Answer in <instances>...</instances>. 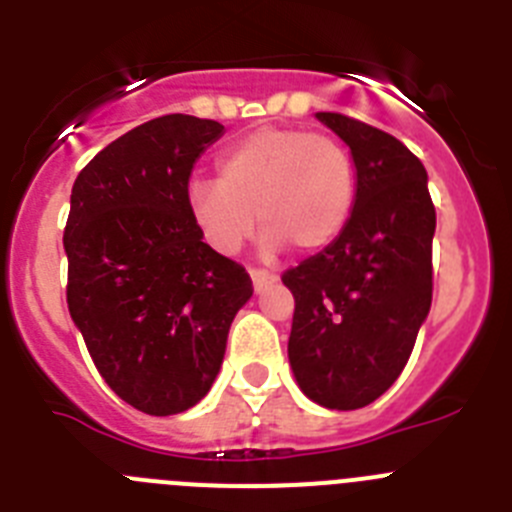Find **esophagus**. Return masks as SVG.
Masks as SVG:
<instances>
[{"label": "esophagus", "instance_id": "esophagus-1", "mask_svg": "<svg viewBox=\"0 0 512 512\" xmlns=\"http://www.w3.org/2000/svg\"><path fill=\"white\" fill-rule=\"evenodd\" d=\"M251 282H253V289H256V295H261V292H266L271 284L277 282V274L261 271V269H251Z\"/></svg>", "mask_w": 512, "mask_h": 512}]
</instances>
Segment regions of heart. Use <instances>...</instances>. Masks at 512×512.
<instances>
[{
    "instance_id": "b5f03b06",
    "label": "heart",
    "mask_w": 512,
    "mask_h": 512,
    "mask_svg": "<svg viewBox=\"0 0 512 512\" xmlns=\"http://www.w3.org/2000/svg\"><path fill=\"white\" fill-rule=\"evenodd\" d=\"M356 205V166L336 138L297 128L246 135L217 161V182L192 179L187 210L217 253L233 256L256 230L264 251L328 248Z\"/></svg>"
}]
</instances>
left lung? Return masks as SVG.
<instances>
[{"label":"left lung","mask_w":512,"mask_h":512,"mask_svg":"<svg viewBox=\"0 0 512 512\" xmlns=\"http://www.w3.org/2000/svg\"><path fill=\"white\" fill-rule=\"evenodd\" d=\"M315 117L351 151L356 205L336 241L282 277L295 295L287 354L312 402L356 410L395 384L428 318L436 210L400 140L338 112Z\"/></svg>","instance_id":"8db88e82"}]
</instances>
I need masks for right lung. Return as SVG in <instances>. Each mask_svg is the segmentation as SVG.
<instances>
[{
  "label": "right lung",
  "mask_w": 512,
  "mask_h": 512,
  "mask_svg": "<svg viewBox=\"0 0 512 512\" xmlns=\"http://www.w3.org/2000/svg\"><path fill=\"white\" fill-rule=\"evenodd\" d=\"M223 133L215 120L156 117L102 148L71 189V320L104 382L140 413H184L210 392L253 295L246 269L212 251L187 210L194 164Z\"/></svg>",
  "instance_id": "obj_1"
}]
</instances>
